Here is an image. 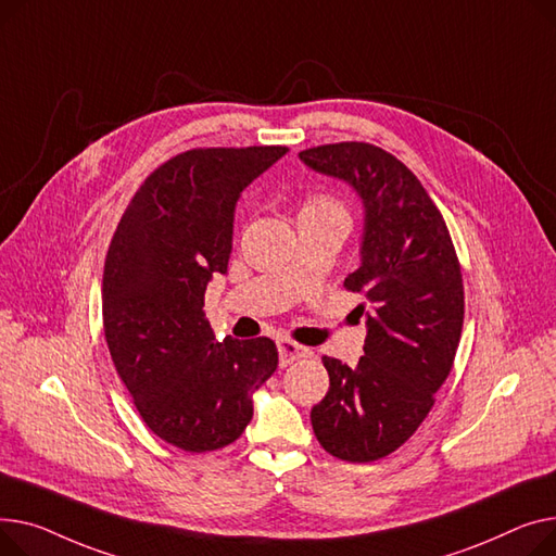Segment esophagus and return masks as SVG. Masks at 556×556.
I'll return each mask as SVG.
<instances>
[{
    "instance_id": "esophagus-1",
    "label": "esophagus",
    "mask_w": 556,
    "mask_h": 556,
    "mask_svg": "<svg viewBox=\"0 0 556 556\" xmlns=\"http://www.w3.org/2000/svg\"><path fill=\"white\" fill-rule=\"evenodd\" d=\"M278 354H280V366H289L293 362H299V358H305L309 354V350L305 345H299L296 341H289V339H278Z\"/></svg>"
}]
</instances>
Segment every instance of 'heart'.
Returning a JSON list of instances; mask_svg holds the SVG:
<instances>
[{"label":"heart","mask_w":556,"mask_h":556,"mask_svg":"<svg viewBox=\"0 0 556 556\" xmlns=\"http://www.w3.org/2000/svg\"><path fill=\"white\" fill-rule=\"evenodd\" d=\"M305 213H343V206L334 198H330V194H314L301 208V215Z\"/></svg>","instance_id":"b5f03b06"}]
</instances>
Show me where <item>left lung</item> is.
Returning a JSON list of instances; mask_svg holds the SVG:
<instances>
[{
    "label": "left lung",
    "mask_w": 556,
    "mask_h": 556,
    "mask_svg": "<svg viewBox=\"0 0 556 556\" xmlns=\"http://www.w3.org/2000/svg\"><path fill=\"white\" fill-rule=\"evenodd\" d=\"M312 170L345 181L364 204L362 265L345 289L364 296V356H323L328 395L312 408L320 446L345 463L400 448L435 404L465 320V287L442 213L390 152L358 141L303 150Z\"/></svg>",
    "instance_id": "8db88e82"
}]
</instances>
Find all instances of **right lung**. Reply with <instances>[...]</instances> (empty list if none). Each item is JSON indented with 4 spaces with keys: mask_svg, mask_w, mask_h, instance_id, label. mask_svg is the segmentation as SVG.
<instances>
[{
    "mask_svg": "<svg viewBox=\"0 0 556 556\" xmlns=\"http://www.w3.org/2000/svg\"><path fill=\"white\" fill-rule=\"evenodd\" d=\"M285 152H181L141 184L112 238L105 341L148 429L177 448L204 453L236 442L253 417V393L278 368L267 337L215 341L204 291L213 274H226L242 190Z\"/></svg>",
    "mask_w": 556,
    "mask_h": 556,
    "instance_id": "1",
    "label": "right lung"
}]
</instances>
